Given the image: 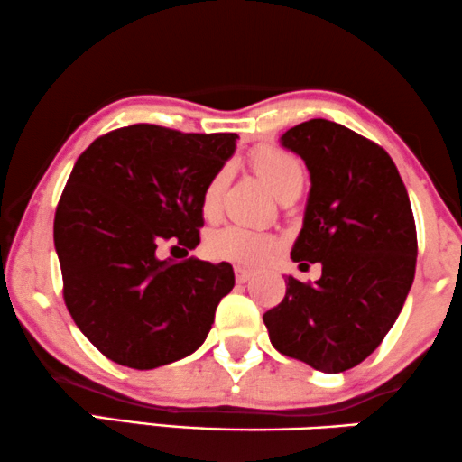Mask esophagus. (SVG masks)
<instances>
[{"label": "esophagus", "mask_w": 462, "mask_h": 462, "mask_svg": "<svg viewBox=\"0 0 462 462\" xmlns=\"http://www.w3.org/2000/svg\"><path fill=\"white\" fill-rule=\"evenodd\" d=\"M254 275V271L250 269H244V266H236V281L237 283H245V281H250Z\"/></svg>", "instance_id": "esophagus-1"}]
</instances>
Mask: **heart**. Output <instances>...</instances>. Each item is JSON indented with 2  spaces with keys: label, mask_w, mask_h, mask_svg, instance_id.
<instances>
[{
  "label": "heart",
  "mask_w": 462,
  "mask_h": 462,
  "mask_svg": "<svg viewBox=\"0 0 462 462\" xmlns=\"http://www.w3.org/2000/svg\"><path fill=\"white\" fill-rule=\"evenodd\" d=\"M250 162L252 169L258 172V177L263 179L264 185L275 196H279L285 187L302 183L304 179L302 162L293 153L281 148H273V145H260L258 150H254ZM223 179L225 172H217L208 181V185H206L202 193L204 217H215L218 208L220 189H223ZM275 250L277 239L269 236V233L254 231L239 225H229L210 233L208 242H206V252H208L210 258L247 266L264 263Z\"/></svg>",
  "instance_id": "1"
}]
</instances>
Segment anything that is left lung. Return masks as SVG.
<instances>
[{
  "label": "left lung",
  "mask_w": 462,
  "mask_h": 462,
  "mask_svg": "<svg viewBox=\"0 0 462 462\" xmlns=\"http://www.w3.org/2000/svg\"><path fill=\"white\" fill-rule=\"evenodd\" d=\"M281 143L304 160L312 183L291 258L320 263L323 275L314 283L287 277L285 298L263 320L281 354L342 373L377 350L409 296L411 199L390 153L344 125L306 120Z\"/></svg>",
  "instance_id": "8db88e82"
}]
</instances>
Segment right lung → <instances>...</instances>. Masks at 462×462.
Wrapping results in <instances>:
<instances>
[{
	"label": "right lung",
	"mask_w": 462,
	"mask_h": 462,
	"mask_svg": "<svg viewBox=\"0 0 462 462\" xmlns=\"http://www.w3.org/2000/svg\"><path fill=\"white\" fill-rule=\"evenodd\" d=\"M236 133L139 123L97 137L72 169L53 218L62 293L83 336L131 369H156L204 344L229 263L160 258L199 244L202 193L236 150Z\"/></svg>",
	"instance_id": "1"
}]
</instances>
